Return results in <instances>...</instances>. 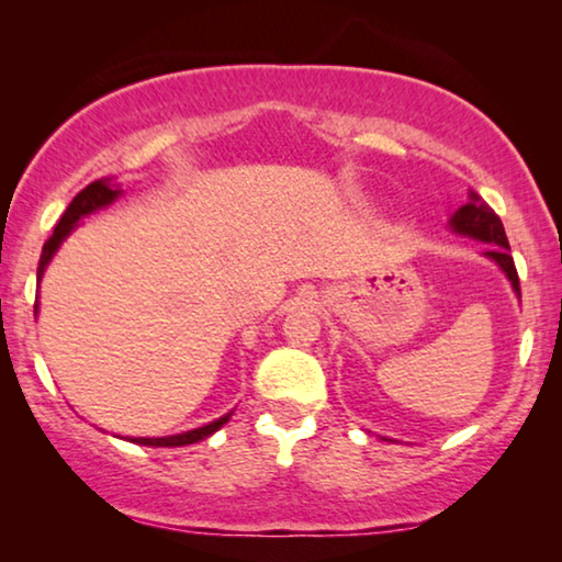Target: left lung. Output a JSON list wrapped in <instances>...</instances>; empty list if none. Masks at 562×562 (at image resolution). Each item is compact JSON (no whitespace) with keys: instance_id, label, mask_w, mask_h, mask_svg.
<instances>
[{"instance_id":"obj_1","label":"left lung","mask_w":562,"mask_h":562,"mask_svg":"<svg viewBox=\"0 0 562 562\" xmlns=\"http://www.w3.org/2000/svg\"><path fill=\"white\" fill-rule=\"evenodd\" d=\"M468 196H471V202L460 206V210L450 217V229L458 235L473 237V240L488 243V250L483 252V256H488L498 268H502L506 279L512 281V289L517 291L519 296L521 291H519L517 266H514L512 248H509V240H506L502 220H498V214L491 210V206L483 202L475 191H471Z\"/></svg>"}]
</instances>
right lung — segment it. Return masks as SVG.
<instances>
[{
    "label": "right lung",
    "instance_id": "add662e5",
    "mask_svg": "<svg viewBox=\"0 0 562 562\" xmlns=\"http://www.w3.org/2000/svg\"><path fill=\"white\" fill-rule=\"evenodd\" d=\"M122 194L120 183H112V179H99V181H91L87 189H81L79 194L74 196V202L66 206L64 217L58 220L56 229H53V235L45 240L43 245V256H41V266H37V283H41L43 273H45V266L50 263V258L56 256V250L60 248V243L66 240L68 235H71V229L76 227V222L81 217H87V214L102 210V206L112 204L114 199ZM35 312H37V304H35ZM229 419V414L225 417L210 422V425L199 427V429H189V432H181V435H171V437H133L130 442H137V445H150V448H181V445H191V442H199L204 440V437H210L217 432V429L225 425Z\"/></svg>",
    "mask_w": 562,
    "mask_h": 562
}]
</instances>
